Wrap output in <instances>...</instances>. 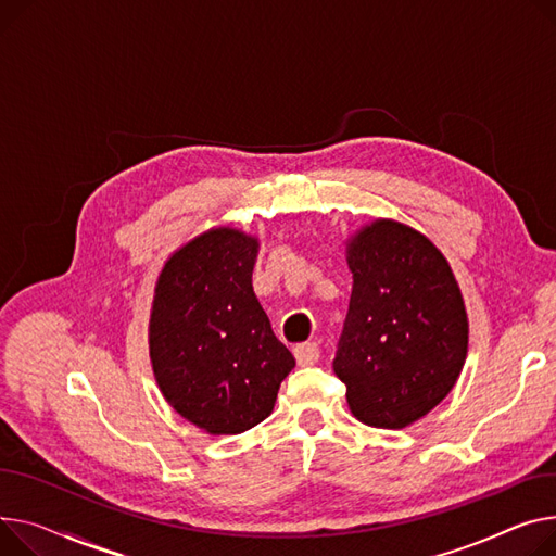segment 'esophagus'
Listing matches in <instances>:
<instances>
[{
	"label": "esophagus",
	"instance_id": "1",
	"mask_svg": "<svg viewBox=\"0 0 556 556\" xmlns=\"http://www.w3.org/2000/svg\"><path fill=\"white\" fill-rule=\"evenodd\" d=\"M294 357L300 366H313L319 362V346L315 342H304L294 346Z\"/></svg>",
	"mask_w": 556,
	"mask_h": 556
}]
</instances>
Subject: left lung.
I'll list each match as a JSON object with an SVG mask.
<instances>
[{
	"label": "left lung",
	"instance_id": "1",
	"mask_svg": "<svg viewBox=\"0 0 556 556\" xmlns=\"http://www.w3.org/2000/svg\"><path fill=\"white\" fill-rule=\"evenodd\" d=\"M346 264L353 292L332 368L359 422L404 429L447 397L465 366L460 286L445 254L393 218L351 235Z\"/></svg>",
	"mask_w": 556,
	"mask_h": 556
}]
</instances>
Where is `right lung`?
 <instances>
[{
  "mask_svg": "<svg viewBox=\"0 0 556 556\" xmlns=\"http://www.w3.org/2000/svg\"><path fill=\"white\" fill-rule=\"evenodd\" d=\"M258 239L210 228L169 254L150 313V359L172 409L210 435L266 420L292 353L252 290Z\"/></svg>",
  "mask_w": 556,
  "mask_h": 556,
  "instance_id": "obj_1",
  "label": "right lung"
}]
</instances>
